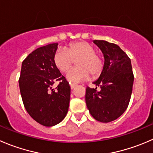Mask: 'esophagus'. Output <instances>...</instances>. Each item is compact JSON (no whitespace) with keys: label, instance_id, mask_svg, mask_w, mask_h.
<instances>
[{"label":"esophagus","instance_id":"34e87169","mask_svg":"<svg viewBox=\"0 0 153 153\" xmlns=\"http://www.w3.org/2000/svg\"><path fill=\"white\" fill-rule=\"evenodd\" d=\"M77 86L76 84H70V87L71 89H74Z\"/></svg>","mask_w":153,"mask_h":153}]
</instances>
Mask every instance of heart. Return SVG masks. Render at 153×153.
I'll list each match as a JSON object with an SVG mask.
<instances>
[{
	"mask_svg": "<svg viewBox=\"0 0 153 153\" xmlns=\"http://www.w3.org/2000/svg\"><path fill=\"white\" fill-rule=\"evenodd\" d=\"M76 59L77 66L71 69L67 75L72 82L87 79L90 74L95 78L102 72L103 60L95 53L94 48L84 41L71 42L65 49L57 50L54 55V63L60 72L66 73Z\"/></svg>",
	"mask_w": 153,
	"mask_h": 153,
	"instance_id": "1",
	"label": "heart"
}]
</instances>
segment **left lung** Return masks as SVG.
Returning <instances> with one entry per match:
<instances>
[{
    "label": "left lung",
    "instance_id": "1",
    "mask_svg": "<svg viewBox=\"0 0 153 153\" xmlns=\"http://www.w3.org/2000/svg\"><path fill=\"white\" fill-rule=\"evenodd\" d=\"M105 57L103 70L93 82L96 88L86 87L87 107L95 120L109 123L117 119L127 109L132 92L134 74L131 60L117 45L94 40ZM97 86L100 91L96 90Z\"/></svg>",
    "mask_w": 153,
    "mask_h": 153
}]
</instances>
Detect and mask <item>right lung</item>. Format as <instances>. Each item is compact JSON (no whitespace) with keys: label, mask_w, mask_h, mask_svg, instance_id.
I'll return each mask as SVG.
<instances>
[{"label":"right lung","mask_w":153,"mask_h":153,"mask_svg":"<svg viewBox=\"0 0 153 153\" xmlns=\"http://www.w3.org/2000/svg\"><path fill=\"white\" fill-rule=\"evenodd\" d=\"M57 45L49 44L31 52L22 62L19 79L27 112L38 123L48 127L64 119L70 99L69 82L54 63ZM55 81L59 84L53 89Z\"/></svg>","instance_id":"right-lung-1"}]
</instances>
